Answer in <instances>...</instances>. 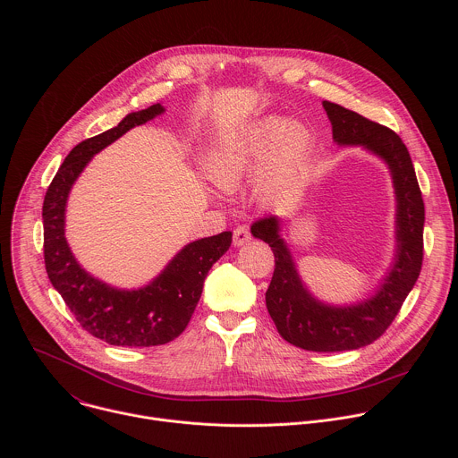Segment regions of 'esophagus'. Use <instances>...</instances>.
<instances>
[{
	"mask_svg": "<svg viewBox=\"0 0 458 458\" xmlns=\"http://www.w3.org/2000/svg\"><path fill=\"white\" fill-rule=\"evenodd\" d=\"M250 239H251V233H250V228H248V226L241 225V226H237V228L233 230V244H235V246H242V244H246Z\"/></svg>",
	"mask_w": 458,
	"mask_h": 458,
	"instance_id": "esophagus-1",
	"label": "esophagus"
}]
</instances>
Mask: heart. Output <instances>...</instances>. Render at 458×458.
Here are the masks:
<instances>
[{
	"label": "heart",
	"instance_id": "heart-1",
	"mask_svg": "<svg viewBox=\"0 0 458 458\" xmlns=\"http://www.w3.org/2000/svg\"><path fill=\"white\" fill-rule=\"evenodd\" d=\"M308 145L310 132L302 123L265 119L241 134L216 143L207 154L205 170L219 188L233 190L268 163L265 188L274 190L295 172Z\"/></svg>",
	"mask_w": 458,
	"mask_h": 458
}]
</instances>
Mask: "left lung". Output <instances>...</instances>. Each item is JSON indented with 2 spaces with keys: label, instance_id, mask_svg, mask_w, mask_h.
<instances>
[{
  "label": "left lung",
  "instance_id": "8db88e82",
  "mask_svg": "<svg viewBox=\"0 0 458 458\" xmlns=\"http://www.w3.org/2000/svg\"><path fill=\"white\" fill-rule=\"evenodd\" d=\"M339 145H360L380 156L397 193V257L375 297L348 308L315 301L302 286L292 255L279 235V219L267 216L251 233L272 246L276 270L267 290V308L277 332L308 352H346L377 341L394 322L415 286L424 259V201L410 152L394 130L337 103L322 101Z\"/></svg>",
  "mask_w": 458,
  "mask_h": 458
}]
</instances>
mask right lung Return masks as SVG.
I'll return each mask as SVG.
<instances>
[{"label":"right lung","mask_w":458,"mask_h":458,"mask_svg":"<svg viewBox=\"0 0 458 458\" xmlns=\"http://www.w3.org/2000/svg\"><path fill=\"white\" fill-rule=\"evenodd\" d=\"M163 110L157 103L128 114L117 126L76 145L48 184L43 201V253L48 279L81 328L112 346H159L179 337L199 302L208 270L232 244V232L193 241L170 260L154 283L132 292L110 288L94 279L74 259L64 239V207L74 181L94 154Z\"/></svg>","instance_id":"right-lung-1"}]
</instances>
